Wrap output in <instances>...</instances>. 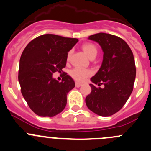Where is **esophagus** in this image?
Wrapping results in <instances>:
<instances>
[{
  "instance_id": "obj_1",
  "label": "esophagus",
  "mask_w": 151,
  "mask_h": 151,
  "mask_svg": "<svg viewBox=\"0 0 151 151\" xmlns=\"http://www.w3.org/2000/svg\"><path fill=\"white\" fill-rule=\"evenodd\" d=\"M81 83H78V82H76V87H80L81 86Z\"/></svg>"
}]
</instances>
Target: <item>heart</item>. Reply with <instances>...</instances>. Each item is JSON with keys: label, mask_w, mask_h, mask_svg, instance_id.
<instances>
[{"label": "heart", "mask_w": 151, "mask_h": 151, "mask_svg": "<svg viewBox=\"0 0 151 151\" xmlns=\"http://www.w3.org/2000/svg\"><path fill=\"white\" fill-rule=\"evenodd\" d=\"M82 50L84 52L85 54L88 56L89 59H94L97 54V47L91 43H85L81 46ZM70 54V53H68L67 59L69 60ZM92 75V71L91 70H85L81 69L79 68H76L72 70L70 72V76L73 78L78 82H83L86 80V78Z\"/></svg>", "instance_id": "heart-1"}]
</instances>
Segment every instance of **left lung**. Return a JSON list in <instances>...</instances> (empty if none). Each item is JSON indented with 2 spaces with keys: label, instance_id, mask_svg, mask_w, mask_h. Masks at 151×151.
Instances as JSON below:
<instances>
[{
  "label": "left lung",
  "instance_id": "8db88e82",
  "mask_svg": "<svg viewBox=\"0 0 151 151\" xmlns=\"http://www.w3.org/2000/svg\"><path fill=\"white\" fill-rule=\"evenodd\" d=\"M103 51V61L91 78L98 86L90 84L91 91L86 97L88 108L101 116H110L122 108L133 91L136 67L133 53L125 41L116 35L99 32L90 35Z\"/></svg>",
  "mask_w": 151,
  "mask_h": 151
}]
</instances>
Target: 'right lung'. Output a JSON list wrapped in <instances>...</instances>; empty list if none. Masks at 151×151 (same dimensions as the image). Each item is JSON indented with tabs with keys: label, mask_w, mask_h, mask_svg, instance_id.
I'll return each mask as SVG.
<instances>
[{
	"label": "right lung",
	"mask_w": 151,
	"mask_h": 151,
	"mask_svg": "<svg viewBox=\"0 0 151 151\" xmlns=\"http://www.w3.org/2000/svg\"><path fill=\"white\" fill-rule=\"evenodd\" d=\"M78 41L54 34H45L32 40L19 60L18 79L21 92L31 110L42 117H53L66 106L67 95L75 87L73 79L63 69L68 52ZM63 72L61 82L52 78Z\"/></svg>",
	"instance_id": "1"
}]
</instances>
